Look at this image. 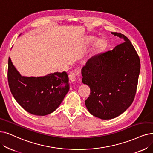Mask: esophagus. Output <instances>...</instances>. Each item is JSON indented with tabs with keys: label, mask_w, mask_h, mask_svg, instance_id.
I'll return each instance as SVG.
<instances>
[{
	"label": "esophagus",
	"mask_w": 153,
	"mask_h": 153,
	"mask_svg": "<svg viewBox=\"0 0 153 153\" xmlns=\"http://www.w3.org/2000/svg\"><path fill=\"white\" fill-rule=\"evenodd\" d=\"M80 76V74L79 73H75V72H71L69 74V78L71 82H75L76 78Z\"/></svg>",
	"instance_id": "34e87169"
}]
</instances>
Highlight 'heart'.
Here are the masks:
<instances>
[{"mask_svg":"<svg viewBox=\"0 0 153 153\" xmlns=\"http://www.w3.org/2000/svg\"><path fill=\"white\" fill-rule=\"evenodd\" d=\"M95 41V38H91L89 40V42H93ZM105 47V43H104V41L101 40V41H99V42H97L96 45H95V48L96 51H100L102 50V49Z\"/></svg>","mask_w":153,"mask_h":153,"instance_id":"b5f03b06","label":"heart"}]
</instances>
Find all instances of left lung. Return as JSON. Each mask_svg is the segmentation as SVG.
Returning <instances> with one entry per match:
<instances>
[{
	"instance_id": "1",
	"label": "left lung",
	"mask_w": 153,
	"mask_h": 153,
	"mask_svg": "<svg viewBox=\"0 0 153 153\" xmlns=\"http://www.w3.org/2000/svg\"><path fill=\"white\" fill-rule=\"evenodd\" d=\"M112 34L124 42L91 56L82 69V82L90 88L85 105L91 115L103 120L117 117L131 106L140 68L139 57L130 40L121 33Z\"/></svg>"
}]
</instances>
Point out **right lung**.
Returning <instances> with one entry per match:
<instances>
[{
  "mask_svg": "<svg viewBox=\"0 0 153 153\" xmlns=\"http://www.w3.org/2000/svg\"><path fill=\"white\" fill-rule=\"evenodd\" d=\"M7 78L9 88L17 102L27 112L46 115L54 112L70 89L65 71L44 76H21L9 58Z\"/></svg>",
  "mask_w": 153,
  "mask_h": 153,
  "instance_id": "right-lung-1",
  "label": "right lung"
}]
</instances>
